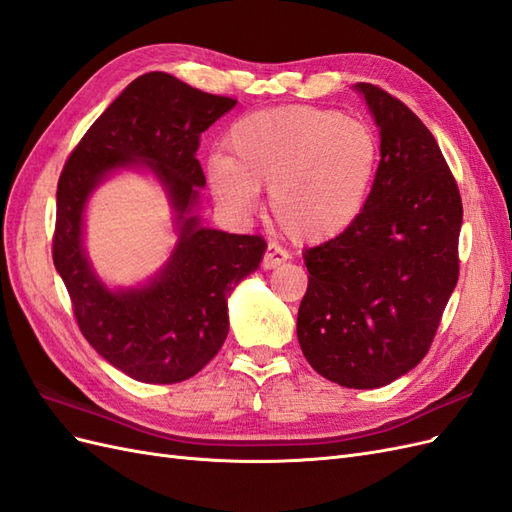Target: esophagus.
<instances>
[{"mask_svg":"<svg viewBox=\"0 0 512 512\" xmlns=\"http://www.w3.org/2000/svg\"><path fill=\"white\" fill-rule=\"evenodd\" d=\"M288 258H290V254L284 250L282 245L269 243L265 256H262V267H265V269H275V267H280L282 262H286Z\"/></svg>","mask_w":512,"mask_h":512,"instance_id":"obj_1","label":"esophagus"}]
</instances>
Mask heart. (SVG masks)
Masks as SVG:
<instances>
[{
	"mask_svg": "<svg viewBox=\"0 0 512 512\" xmlns=\"http://www.w3.org/2000/svg\"><path fill=\"white\" fill-rule=\"evenodd\" d=\"M215 153L207 179L218 205L237 218L269 188V209L288 237L329 241L363 213L380 143L367 123L314 106H286L241 117Z\"/></svg>",
	"mask_w": 512,
	"mask_h": 512,
	"instance_id": "b5f03b06",
	"label": "heart"
}]
</instances>
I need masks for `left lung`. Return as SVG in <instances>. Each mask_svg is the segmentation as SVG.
<instances>
[{"mask_svg":"<svg viewBox=\"0 0 512 512\" xmlns=\"http://www.w3.org/2000/svg\"><path fill=\"white\" fill-rule=\"evenodd\" d=\"M380 128L363 213L303 252L297 337L307 363L346 389H378L423 361L459 277L461 196L436 138L410 108L356 83Z\"/></svg>","mask_w":512,"mask_h":512,"instance_id":"left-lung-1","label":"left lung"}]
</instances>
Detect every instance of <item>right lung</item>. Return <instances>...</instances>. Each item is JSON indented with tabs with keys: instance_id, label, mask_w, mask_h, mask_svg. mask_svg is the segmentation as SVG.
<instances>
[{
	"instance_id": "1",
	"label": "right lung",
	"mask_w": 512,
	"mask_h": 512,
	"mask_svg": "<svg viewBox=\"0 0 512 512\" xmlns=\"http://www.w3.org/2000/svg\"><path fill=\"white\" fill-rule=\"evenodd\" d=\"M235 98L194 89L166 72L138 76L94 121L57 183L53 262L74 318L102 359L147 384H175L203 369L228 335V297L260 267L267 243L200 226L205 173L196 151ZM119 167H147L178 213L180 239L165 269L141 289L111 291L90 269L82 215L90 192Z\"/></svg>"
}]
</instances>
